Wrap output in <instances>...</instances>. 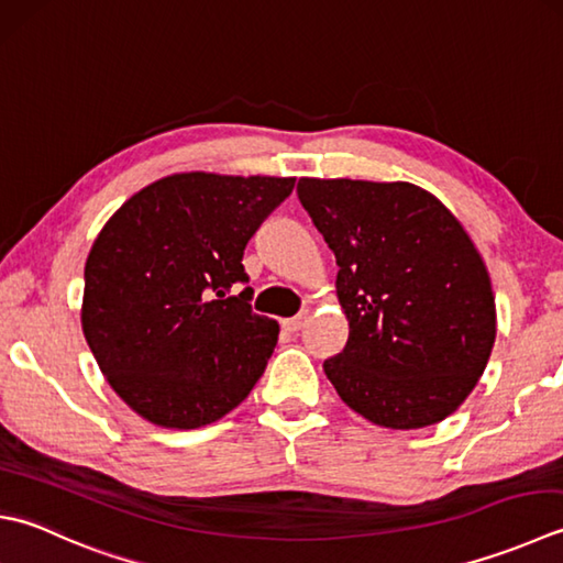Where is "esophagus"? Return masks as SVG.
Returning a JSON list of instances; mask_svg holds the SVG:
<instances>
[{
    "label": "esophagus",
    "instance_id": "1",
    "mask_svg": "<svg viewBox=\"0 0 563 563\" xmlns=\"http://www.w3.org/2000/svg\"><path fill=\"white\" fill-rule=\"evenodd\" d=\"M305 322H307V312H300V314H295L290 319H283V327L288 329V332H300Z\"/></svg>",
    "mask_w": 563,
    "mask_h": 563
}]
</instances>
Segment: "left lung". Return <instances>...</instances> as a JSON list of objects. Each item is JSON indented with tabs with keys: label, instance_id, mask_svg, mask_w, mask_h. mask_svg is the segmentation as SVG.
I'll return each mask as SVG.
<instances>
[{
	"label": "left lung",
	"instance_id": "obj_1",
	"mask_svg": "<svg viewBox=\"0 0 563 563\" xmlns=\"http://www.w3.org/2000/svg\"><path fill=\"white\" fill-rule=\"evenodd\" d=\"M297 197L339 266L349 341L324 361L339 398L380 427L442 422L495 344L490 278L464 227L410 183L300 178Z\"/></svg>",
	"mask_w": 563,
	"mask_h": 563
}]
</instances>
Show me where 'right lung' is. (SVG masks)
<instances>
[{"label":"right lung","mask_w":563,"mask_h":563,"mask_svg":"<svg viewBox=\"0 0 563 563\" xmlns=\"http://www.w3.org/2000/svg\"><path fill=\"white\" fill-rule=\"evenodd\" d=\"M292 187L295 178L263 175H168L99 231L85 263L82 332L143 420L217 422L263 376L280 329L251 310L241 258Z\"/></svg>","instance_id":"obj_1"}]
</instances>
